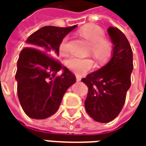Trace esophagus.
<instances>
[{"mask_svg": "<svg viewBox=\"0 0 146 146\" xmlns=\"http://www.w3.org/2000/svg\"><path fill=\"white\" fill-rule=\"evenodd\" d=\"M76 79H77V81H80L81 80V77L78 76V75H76Z\"/></svg>", "mask_w": 146, "mask_h": 146, "instance_id": "1", "label": "esophagus"}]
</instances>
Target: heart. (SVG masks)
I'll use <instances>...</instances> for the list:
<instances>
[{
	"label": "heart",
	"instance_id": "b5f03b06",
	"mask_svg": "<svg viewBox=\"0 0 146 146\" xmlns=\"http://www.w3.org/2000/svg\"><path fill=\"white\" fill-rule=\"evenodd\" d=\"M80 35L90 44V50L98 62L108 60L113 52L112 43L105 39V32L102 28L96 25H89L80 30ZM69 37L65 36L62 39L59 44V50L62 54L68 51ZM67 67L77 74L82 75L93 68L94 62L90 58H81L78 56H70L66 61Z\"/></svg>",
	"mask_w": 146,
	"mask_h": 146
}]
</instances>
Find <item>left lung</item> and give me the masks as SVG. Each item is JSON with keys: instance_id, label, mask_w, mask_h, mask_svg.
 <instances>
[{"instance_id": "8db88e82", "label": "left lung", "mask_w": 146, "mask_h": 146, "mask_svg": "<svg viewBox=\"0 0 146 146\" xmlns=\"http://www.w3.org/2000/svg\"><path fill=\"white\" fill-rule=\"evenodd\" d=\"M108 34L114 44L110 62L82 78L89 88L84 102L87 113L96 122L108 123L120 113L131 85L133 51L124 34L110 27Z\"/></svg>"}]
</instances>
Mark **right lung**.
I'll return each instance as SVG.
<instances>
[{"instance_id":"1","label":"right lung","mask_w":146,"mask_h":146,"mask_svg":"<svg viewBox=\"0 0 146 146\" xmlns=\"http://www.w3.org/2000/svg\"><path fill=\"white\" fill-rule=\"evenodd\" d=\"M76 26L43 27L27 39L29 46L20 52L15 75L17 96L23 110L31 118L44 119L53 115L65 92L76 82L75 75L55 59L62 39ZM62 68L63 74L56 75Z\"/></svg>"}]
</instances>
